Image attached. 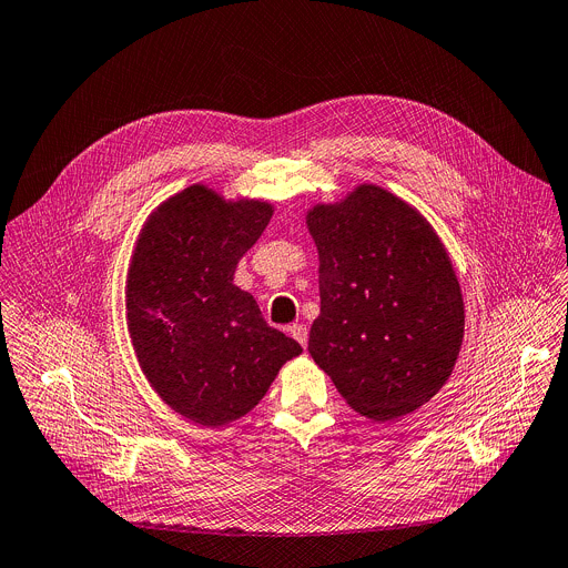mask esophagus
Masks as SVG:
<instances>
[{"label":"esophagus","mask_w":568,"mask_h":568,"mask_svg":"<svg viewBox=\"0 0 568 568\" xmlns=\"http://www.w3.org/2000/svg\"><path fill=\"white\" fill-rule=\"evenodd\" d=\"M288 334H291L302 347H307V341H310V329H307V325L295 323V325L288 327Z\"/></svg>","instance_id":"esophagus-1"}]
</instances>
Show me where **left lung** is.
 Here are the masks:
<instances>
[{
	"label": "left lung",
	"mask_w": 568,
	"mask_h": 568,
	"mask_svg": "<svg viewBox=\"0 0 568 568\" xmlns=\"http://www.w3.org/2000/svg\"><path fill=\"white\" fill-rule=\"evenodd\" d=\"M307 227L321 261L310 355L362 416L416 412L448 382L464 338L462 286L442 239L375 184L312 206Z\"/></svg>",
	"instance_id": "obj_1"
}]
</instances>
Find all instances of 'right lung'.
Here are the masks:
<instances>
[{
    "mask_svg": "<svg viewBox=\"0 0 568 568\" xmlns=\"http://www.w3.org/2000/svg\"><path fill=\"white\" fill-rule=\"evenodd\" d=\"M273 211L193 184L161 202L139 234L124 291L129 336L159 398L197 425L223 427L252 412L302 353L234 284Z\"/></svg>",
    "mask_w": 568,
    "mask_h": 568,
    "instance_id": "right-lung-1",
    "label": "right lung"
}]
</instances>
